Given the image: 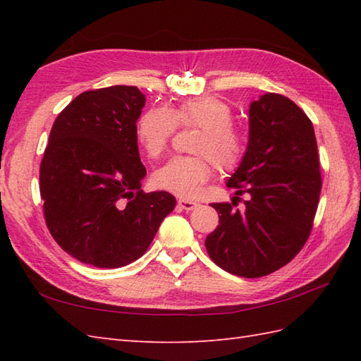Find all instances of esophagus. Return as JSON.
<instances>
[{
	"mask_svg": "<svg viewBox=\"0 0 361 361\" xmlns=\"http://www.w3.org/2000/svg\"><path fill=\"white\" fill-rule=\"evenodd\" d=\"M197 203L195 202H190V200H183V198H180L178 200V208L180 209H185V211H192L197 208Z\"/></svg>",
	"mask_w": 361,
	"mask_h": 361,
	"instance_id": "34e87169",
	"label": "esophagus"
}]
</instances>
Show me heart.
I'll return each instance as SVG.
<instances>
[{
    "label": "heart",
    "instance_id": "1",
    "mask_svg": "<svg viewBox=\"0 0 361 361\" xmlns=\"http://www.w3.org/2000/svg\"><path fill=\"white\" fill-rule=\"evenodd\" d=\"M233 124L229 105L216 96L186 99L172 106H153L136 121V137L150 158L167 149L175 127L198 128L192 150L200 155L173 157L152 175L153 186L180 197H190L212 173L209 159L221 171L239 163L245 141Z\"/></svg>",
    "mask_w": 361,
    "mask_h": 361
}]
</instances>
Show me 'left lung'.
I'll return each mask as SVG.
<instances>
[{"label":"left lung","instance_id":"left-lung-1","mask_svg":"<svg viewBox=\"0 0 361 361\" xmlns=\"http://www.w3.org/2000/svg\"><path fill=\"white\" fill-rule=\"evenodd\" d=\"M248 145L226 185L248 192L245 209L212 203L219 226L208 255L225 271L260 278L287 265L307 242L321 192L315 130L288 97L267 93L250 104Z\"/></svg>","mask_w":361,"mask_h":361}]
</instances>
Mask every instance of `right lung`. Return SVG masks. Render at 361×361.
<instances>
[{
    "mask_svg": "<svg viewBox=\"0 0 361 361\" xmlns=\"http://www.w3.org/2000/svg\"><path fill=\"white\" fill-rule=\"evenodd\" d=\"M145 96L114 85L79 94L54 122L40 164L44 220L83 264L121 268L140 259L176 200L145 194L136 121Z\"/></svg>",
    "mask_w": 361,
    "mask_h": 361,
    "instance_id": "add662e5",
    "label": "right lung"
}]
</instances>
